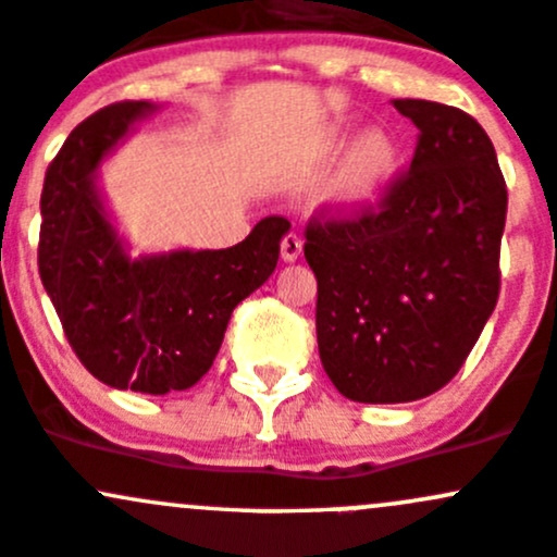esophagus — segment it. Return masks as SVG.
Wrapping results in <instances>:
<instances>
[{
  "mask_svg": "<svg viewBox=\"0 0 557 557\" xmlns=\"http://www.w3.org/2000/svg\"><path fill=\"white\" fill-rule=\"evenodd\" d=\"M301 250H304V243H301V237H298V234H285V239H283V261L285 263H294V261H298L301 259Z\"/></svg>",
  "mask_w": 557,
  "mask_h": 557,
  "instance_id": "esophagus-1",
  "label": "esophagus"
}]
</instances>
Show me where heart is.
<instances>
[{
  "label": "heart",
  "instance_id": "heart-1",
  "mask_svg": "<svg viewBox=\"0 0 557 557\" xmlns=\"http://www.w3.org/2000/svg\"><path fill=\"white\" fill-rule=\"evenodd\" d=\"M349 140V127L336 125L323 140V154H336ZM400 171V144L386 131L362 133L325 181L318 205L336 219H357L384 200Z\"/></svg>",
  "mask_w": 557,
  "mask_h": 557
}]
</instances>
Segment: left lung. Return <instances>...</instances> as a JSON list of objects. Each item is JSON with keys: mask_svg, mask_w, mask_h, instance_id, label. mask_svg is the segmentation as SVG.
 I'll list each match as a JSON object with an SVG mask.
<instances>
[{"mask_svg": "<svg viewBox=\"0 0 557 557\" xmlns=\"http://www.w3.org/2000/svg\"><path fill=\"white\" fill-rule=\"evenodd\" d=\"M392 107L419 131L408 173L382 210L312 221L304 245L320 360L355 403H411L446 386L499 298L507 186L494 144L461 109Z\"/></svg>", "mask_w": 557, "mask_h": 557, "instance_id": "left-lung-1", "label": "left lung"}]
</instances>
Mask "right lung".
<instances>
[{"instance_id":"add662e5","label":"right lung","mask_w":557,"mask_h":557,"mask_svg":"<svg viewBox=\"0 0 557 557\" xmlns=\"http://www.w3.org/2000/svg\"><path fill=\"white\" fill-rule=\"evenodd\" d=\"M157 109L111 103L74 127L47 168L39 234V274L82 366L98 382L140 395L200 382L234 307L267 283L290 230L269 215L232 248L133 256L96 173Z\"/></svg>"}]
</instances>
